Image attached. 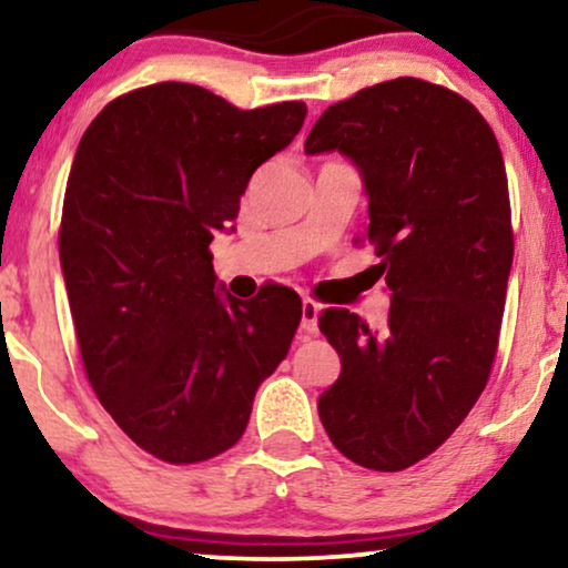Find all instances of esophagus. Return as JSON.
Here are the masks:
<instances>
[{"label":"esophagus","mask_w":568,"mask_h":568,"mask_svg":"<svg viewBox=\"0 0 568 568\" xmlns=\"http://www.w3.org/2000/svg\"><path fill=\"white\" fill-rule=\"evenodd\" d=\"M301 329L306 335H317L320 333V304L312 298L301 301Z\"/></svg>","instance_id":"1"}]
</instances>
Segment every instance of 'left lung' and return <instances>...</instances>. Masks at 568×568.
Returning a JSON list of instances; mask_svg holds the SVG:
<instances>
[{
	"instance_id": "obj_1",
	"label": "left lung",
	"mask_w": 568,
	"mask_h": 568,
	"mask_svg": "<svg viewBox=\"0 0 568 568\" xmlns=\"http://www.w3.org/2000/svg\"><path fill=\"white\" fill-rule=\"evenodd\" d=\"M304 149L356 164L379 256L372 283L390 291L383 329L341 306L320 314L343 364L320 419L354 464L408 469L454 435L490 377L514 262L504 154L475 104L419 78L327 106Z\"/></svg>"
}]
</instances>
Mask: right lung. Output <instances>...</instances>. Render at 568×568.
I'll use <instances>...</instances> for the list:
<instances>
[{
    "instance_id": "obj_1",
    "label": "right lung",
    "mask_w": 568,
    "mask_h": 568,
    "mask_svg": "<svg viewBox=\"0 0 568 568\" xmlns=\"http://www.w3.org/2000/svg\"><path fill=\"white\" fill-rule=\"evenodd\" d=\"M304 118V102L239 110L168 81L114 99L78 143L60 262L83 369L118 427L162 462L233 448L256 387L288 356L298 293H220L210 243Z\"/></svg>"
}]
</instances>
